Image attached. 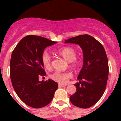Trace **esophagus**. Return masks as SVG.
<instances>
[{
  "mask_svg": "<svg viewBox=\"0 0 121 121\" xmlns=\"http://www.w3.org/2000/svg\"><path fill=\"white\" fill-rule=\"evenodd\" d=\"M58 86H59V87H64V86H64V85H62V84H59V85H58Z\"/></svg>",
  "mask_w": 121,
  "mask_h": 121,
  "instance_id": "1",
  "label": "esophagus"
}]
</instances>
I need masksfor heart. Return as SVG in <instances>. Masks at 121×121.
Returning a JSON list of instances; mask_svg holds the SVG:
<instances>
[{
    "instance_id": "obj_1",
    "label": "heart",
    "mask_w": 121,
    "mask_h": 121,
    "mask_svg": "<svg viewBox=\"0 0 121 121\" xmlns=\"http://www.w3.org/2000/svg\"><path fill=\"white\" fill-rule=\"evenodd\" d=\"M57 53L62 56L67 61L70 62L71 65L75 68H78L81 66V60L76 59L77 52L74 48L70 47H65L59 49ZM42 62L44 67L47 69H50L51 66V59L50 54L47 52H43L41 57ZM72 76V73L70 71H56L51 74L50 77L51 79L59 84H65L67 83L68 81Z\"/></svg>"
}]
</instances>
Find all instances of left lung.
<instances>
[{"label":"left lung","mask_w":121,"mask_h":121,"mask_svg":"<svg viewBox=\"0 0 121 121\" xmlns=\"http://www.w3.org/2000/svg\"><path fill=\"white\" fill-rule=\"evenodd\" d=\"M65 43H75L81 47L84 55L83 67L74 84L76 91L70 96L71 103L82 108L94 105L102 96L108 76V64L102 45L88 35L71 37Z\"/></svg>","instance_id":"obj_1"}]
</instances>
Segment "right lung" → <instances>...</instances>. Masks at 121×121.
<instances>
[{
	"label": "right lung",
	"instance_id": "add662e5",
	"mask_svg": "<svg viewBox=\"0 0 121 121\" xmlns=\"http://www.w3.org/2000/svg\"><path fill=\"white\" fill-rule=\"evenodd\" d=\"M57 43L35 35L24 37L14 49L10 60V78L15 91L25 104L39 108L50 103L58 84L51 79L39 81L45 76L42 54L47 47Z\"/></svg>",
	"mask_w": 121,
	"mask_h": 121
}]
</instances>
